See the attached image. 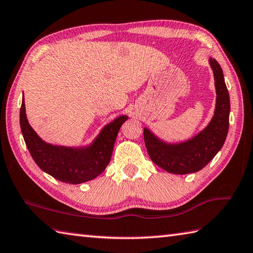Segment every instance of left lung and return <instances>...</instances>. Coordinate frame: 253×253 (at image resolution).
<instances>
[{
    "label": "left lung",
    "mask_w": 253,
    "mask_h": 253,
    "mask_svg": "<svg viewBox=\"0 0 253 253\" xmlns=\"http://www.w3.org/2000/svg\"><path fill=\"white\" fill-rule=\"evenodd\" d=\"M210 64L214 72L217 97L214 116L204 129L192 139L179 143L162 141L148 128L143 129V139L150 159L173 174H189L202 170L226 140L229 128V93L219 63L211 58Z\"/></svg>",
    "instance_id": "left-lung-1"
}]
</instances>
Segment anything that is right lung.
Masks as SVG:
<instances>
[{
	"instance_id": "1",
	"label": "right lung",
	"mask_w": 253,
	"mask_h": 253,
	"mask_svg": "<svg viewBox=\"0 0 253 253\" xmlns=\"http://www.w3.org/2000/svg\"><path fill=\"white\" fill-rule=\"evenodd\" d=\"M127 116L117 117L101 130L90 146L81 148L53 146L44 142L29 125L24 96L19 123L25 143L36 165L48 174L69 184H80L95 179L110 163L117 133Z\"/></svg>"
}]
</instances>
